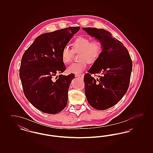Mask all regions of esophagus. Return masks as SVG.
Wrapping results in <instances>:
<instances>
[{
	"label": "esophagus",
	"instance_id": "1",
	"mask_svg": "<svg viewBox=\"0 0 153 153\" xmlns=\"http://www.w3.org/2000/svg\"><path fill=\"white\" fill-rule=\"evenodd\" d=\"M76 76L80 78V79H82L84 78V75L83 74H76Z\"/></svg>",
	"mask_w": 153,
	"mask_h": 153
}]
</instances>
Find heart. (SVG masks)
<instances>
[{
    "label": "heart",
    "mask_w": 153,
    "mask_h": 153,
    "mask_svg": "<svg viewBox=\"0 0 153 153\" xmlns=\"http://www.w3.org/2000/svg\"><path fill=\"white\" fill-rule=\"evenodd\" d=\"M102 51V44L99 40L91 39L85 36H79L72 44V50L66 45L61 52V58L64 63H69L72 59L74 53L80 52L78 62H73L67 68L69 73L80 74L85 70L89 64H93L99 58Z\"/></svg>",
    "instance_id": "1"
}]
</instances>
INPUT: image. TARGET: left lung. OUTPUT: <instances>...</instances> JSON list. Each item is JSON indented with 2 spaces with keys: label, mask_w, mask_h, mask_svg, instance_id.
Listing matches in <instances>:
<instances>
[{
  "label": "left lung",
  "mask_w": 153,
  "mask_h": 153,
  "mask_svg": "<svg viewBox=\"0 0 153 153\" xmlns=\"http://www.w3.org/2000/svg\"><path fill=\"white\" fill-rule=\"evenodd\" d=\"M82 30L102 44L99 58L84 77L85 94L91 107L105 110L115 105L127 92L132 62L127 48L109 31L91 27ZM92 74L101 76L96 79L91 76Z\"/></svg>",
  "instance_id": "8db88e82"
}]
</instances>
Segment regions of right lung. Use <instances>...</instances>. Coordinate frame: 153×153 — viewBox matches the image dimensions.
Segmentation results:
<instances>
[{"label":"right lung","mask_w":153,"mask_h":153,"mask_svg":"<svg viewBox=\"0 0 153 153\" xmlns=\"http://www.w3.org/2000/svg\"><path fill=\"white\" fill-rule=\"evenodd\" d=\"M80 29L68 27L41 34L22 56L19 77L24 94L44 113L56 114L67 105L69 88L75 75L60 74L66 70L61 52ZM55 76L57 80H54Z\"/></svg>","instance_id":"add662e5"}]
</instances>
